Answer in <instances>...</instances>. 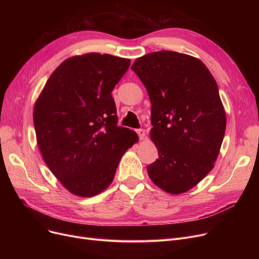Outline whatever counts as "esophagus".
Here are the masks:
<instances>
[{"mask_svg": "<svg viewBox=\"0 0 259 259\" xmlns=\"http://www.w3.org/2000/svg\"><path fill=\"white\" fill-rule=\"evenodd\" d=\"M137 132H138V134H139V137H140V140H141V141L145 140L146 132H145V130H144V129H138V130H137Z\"/></svg>", "mask_w": 259, "mask_h": 259, "instance_id": "1", "label": "esophagus"}]
</instances>
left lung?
Segmentation results:
<instances>
[{
    "mask_svg": "<svg viewBox=\"0 0 259 259\" xmlns=\"http://www.w3.org/2000/svg\"><path fill=\"white\" fill-rule=\"evenodd\" d=\"M131 69L151 101L150 138L158 158L150 180L170 194L195 187L213 169L227 117L216 80L200 60L169 50L148 53Z\"/></svg>",
    "mask_w": 259,
    "mask_h": 259,
    "instance_id": "8db88e82",
    "label": "left lung"
}]
</instances>
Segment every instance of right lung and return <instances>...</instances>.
I'll return each instance as SVG.
<instances>
[{"mask_svg": "<svg viewBox=\"0 0 259 259\" xmlns=\"http://www.w3.org/2000/svg\"><path fill=\"white\" fill-rule=\"evenodd\" d=\"M130 60L90 52L65 60L52 72L33 109L45 164L70 193L92 197L114 179L121 156L139 137L116 125L111 92Z\"/></svg>", "mask_w": 259, "mask_h": 259, "instance_id": "obj_1", "label": "right lung"}]
</instances>
